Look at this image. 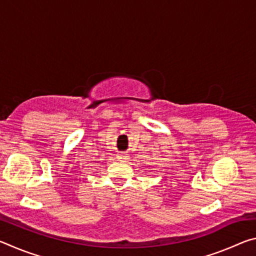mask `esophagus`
I'll use <instances>...</instances> for the list:
<instances>
[{"label":"esophagus","instance_id":"34e87169","mask_svg":"<svg viewBox=\"0 0 256 256\" xmlns=\"http://www.w3.org/2000/svg\"><path fill=\"white\" fill-rule=\"evenodd\" d=\"M118 159H125V158H126V156H124V154H120L118 156Z\"/></svg>","mask_w":256,"mask_h":256}]
</instances>
